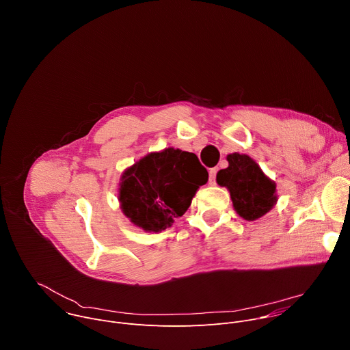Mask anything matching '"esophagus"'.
Listing matches in <instances>:
<instances>
[{
    "mask_svg": "<svg viewBox=\"0 0 350 350\" xmlns=\"http://www.w3.org/2000/svg\"><path fill=\"white\" fill-rule=\"evenodd\" d=\"M216 174H217V169H216V167L209 170V183H211L212 185L216 184Z\"/></svg>",
    "mask_w": 350,
    "mask_h": 350,
    "instance_id": "1",
    "label": "esophagus"
}]
</instances>
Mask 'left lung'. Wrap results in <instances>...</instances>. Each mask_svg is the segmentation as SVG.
I'll use <instances>...</instances> for the list:
<instances>
[{"mask_svg": "<svg viewBox=\"0 0 350 350\" xmlns=\"http://www.w3.org/2000/svg\"><path fill=\"white\" fill-rule=\"evenodd\" d=\"M227 161L228 167L217 173L216 181L230 191L235 212L249 221L270 212L277 202L275 183L247 155L230 154Z\"/></svg>", "mask_w": 350, "mask_h": 350, "instance_id": "1", "label": "left lung"}]
</instances>
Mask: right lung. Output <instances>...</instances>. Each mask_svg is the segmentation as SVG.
Here are the masks:
<instances>
[{
  "mask_svg": "<svg viewBox=\"0 0 350 350\" xmlns=\"http://www.w3.org/2000/svg\"><path fill=\"white\" fill-rule=\"evenodd\" d=\"M208 177V170L192 152L166 148L148 154L123 173L120 208L137 227L161 232L187 212Z\"/></svg>",
  "mask_w": 350,
  "mask_h": 350,
  "instance_id": "1",
  "label": "right lung"
}]
</instances>
